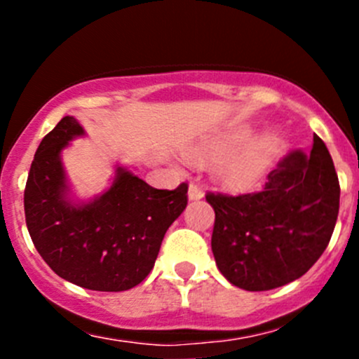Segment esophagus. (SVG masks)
<instances>
[{
	"mask_svg": "<svg viewBox=\"0 0 359 359\" xmlns=\"http://www.w3.org/2000/svg\"><path fill=\"white\" fill-rule=\"evenodd\" d=\"M189 200H201L203 196H205V193H203V189L198 184H191L189 186Z\"/></svg>",
	"mask_w": 359,
	"mask_h": 359,
	"instance_id": "obj_1",
	"label": "esophagus"
}]
</instances>
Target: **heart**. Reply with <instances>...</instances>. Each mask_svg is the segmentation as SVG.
Masks as SVG:
<instances>
[{"mask_svg":"<svg viewBox=\"0 0 359 359\" xmlns=\"http://www.w3.org/2000/svg\"><path fill=\"white\" fill-rule=\"evenodd\" d=\"M248 137V130H227L194 147L191 151V158L196 163H212L222 159L217 168L220 180L234 189H245L252 186L260 175L264 159L273 146L269 137H266L236 154V151L247 142ZM224 157L226 159L224 160Z\"/></svg>","mask_w":359,"mask_h":359,"instance_id":"b5f03b06","label":"heart"}]
</instances>
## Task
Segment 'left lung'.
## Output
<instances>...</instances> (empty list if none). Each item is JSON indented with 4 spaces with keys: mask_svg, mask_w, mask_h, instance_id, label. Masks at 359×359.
Listing matches in <instances>:
<instances>
[{
    "mask_svg": "<svg viewBox=\"0 0 359 359\" xmlns=\"http://www.w3.org/2000/svg\"><path fill=\"white\" fill-rule=\"evenodd\" d=\"M339 198L334 161L318 135L309 154L292 151L281 159L262 189L240 196L208 193L217 267L229 283L248 292L295 281L330 243Z\"/></svg>",
    "mask_w": 359,
    "mask_h": 359,
    "instance_id": "1",
    "label": "left lung"
}]
</instances>
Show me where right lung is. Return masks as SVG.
I'll list each match as a JSON object with an SVG mask.
<instances>
[{
	"label": "right lung",
	"mask_w": 359,
	"mask_h": 359,
	"mask_svg": "<svg viewBox=\"0 0 359 359\" xmlns=\"http://www.w3.org/2000/svg\"><path fill=\"white\" fill-rule=\"evenodd\" d=\"M83 126L66 116L39 144L24 191L25 224L39 255L78 287L123 292L146 280L166 229L187 206V184L154 189L118 166L111 187L74 203L60 153Z\"/></svg>",
	"instance_id": "1"
}]
</instances>
